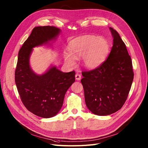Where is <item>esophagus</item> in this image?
<instances>
[{
    "instance_id": "esophagus-1",
    "label": "esophagus",
    "mask_w": 148,
    "mask_h": 148,
    "mask_svg": "<svg viewBox=\"0 0 148 148\" xmlns=\"http://www.w3.org/2000/svg\"><path fill=\"white\" fill-rule=\"evenodd\" d=\"M75 76V79L77 80H80L81 79V78H82V76H81V75L79 73H76Z\"/></svg>"
}]
</instances>
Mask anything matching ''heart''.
<instances>
[{
	"instance_id": "b5f03b06",
	"label": "heart",
	"mask_w": 148,
	"mask_h": 148,
	"mask_svg": "<svg viewBox=\"0 0 148 148\" xmlns=\"http://www.w3.org/2000/svg\"><path fill=\"white\" fill-rule=\"evenodd\" d=\"M71 53L64 52L66 62L74 65L75 58L83 56L84 65L88 68H95L106 59L109 51V44L102 37L86 35L73 40L69 45Z\"/></svg>"
}]
</instances>
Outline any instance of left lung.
<instances>
[{
  "label": "left lung",
  "instance_id": "left-lung-1",
  "mask_svg": "<svg viewBox=\"0 0 148 148\" xmlns=\"http://www.w3.org/2000/svg\"><path fill=\"white\" fill-rule=\"evenodd\" d=\"M110 29L113 44L107 59L96 68L82 73L86 105L98 116L109 115L121 109L134 79L132 60L125 44L114 29Z\"/></svg>",
  "mask_w": 148,
  "mask_h": 148
}]
</instances>
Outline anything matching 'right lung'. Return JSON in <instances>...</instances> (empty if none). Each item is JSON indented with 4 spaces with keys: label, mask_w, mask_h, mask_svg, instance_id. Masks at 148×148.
Listing matches in <instances>:
<instances>
[{
    "label": "right lung",
    "mask_w": 148,
    "mask_h": 148,
    "mask_svg": "<svg viewBox=\"0 0 148 148\" xmlns=\"http://www.w3.org/2000/svg\"><path fill=\"white\" fill-rule=\"evenodd\" d=\"M59 32L54 26L34 27L19 50L15 71V82L23 105L31 113L44 118L53 117L59 112L66 92L75 82V73H63L52 67L38 75L31 70L29 59L32 48L53 40Z\"/></svg>",
    "instance_id": "obj_1"
}]
</instances>
